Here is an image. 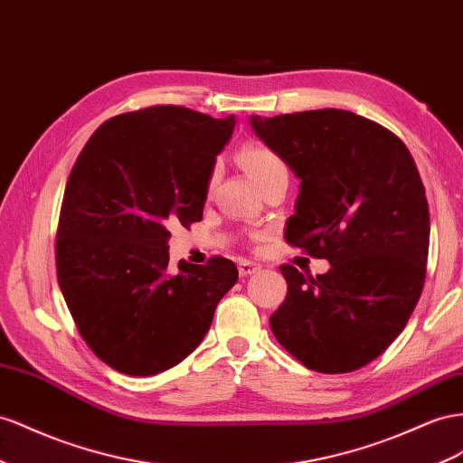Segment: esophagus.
Returning a JSON list of instances; mask_svg holds the SVG:
<instances>
[{
    "label": "esophagus",
    "instance_id": "34e87169",
    "mask_svg": "<svg viewBox=\"0 0 463 463\" xmlns=\"http://www.w3.org/2000/svg\"><path fill=\"white\" fill-rule=\"evenodd\" d=\"M259 267L251 260H240V274L241 277H249V274H255Z\"/></svg>",
    "mask_w": 463,
    "mask_h": 463
}]
</instances>
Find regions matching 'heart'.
<instances>
[{
	"instance_id": "heart-1",
	"label": "heart",
	"mask_w": 463,
	"mask_h": 463,
	"mask_svg": "<svg viewBox=\"0 0 463 463\" xmlns=\"http://www.w3.org/2000/svg\"><path fill=\"white\" fill-rule=\"evenodd\" d=\"M240 161L259 189L262 184H267L270 179L279 177V175L288 173L280 156L277 152H272V149L267 146H259V144L245 146L240 152ZM214 183H216V171L212 173L208 186H212Z\"/></svg>"
}]
</instances>
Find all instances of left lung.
I'll use <instances>...</instances> for the list:
<instances>
[{"instance_id": "8db88e82", "label": "left lung", "mask_w": 463, "mask_h": 463, "mask_svg": "<svg viewBox=\"0 0 463 463\" xmlns=\"http://www.w3.org/2000/svg\"><path fill=\"white\" fill-rule=\"evenodd\" d=\"M251 128L299 179L286 241L331 265L316 279L280 267L288 294L270 329L309 370L366 366L405 329L424 286L430 216L415 161L351 110L251 117Z\"/></svg>"}]
</instances>
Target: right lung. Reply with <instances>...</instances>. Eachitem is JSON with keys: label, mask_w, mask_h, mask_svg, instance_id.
<instances>
[{"label": "right lung", "mask_w": 463, "mask_h": 463, "mask_svg": "<svg viewBox=\"0 0 463 463\" xmlns=\"http://www.w3.org/2000/svg\"><path fill=\"white\" fill-rule=\"evenodd\" d=\"M233 127V117L157 105L109 118L81 149L61 201L56 272L80 335L110 368L154 376L177 366L237 282L223 257L167 269L169 228L203 220Z\"/></svg>", "instance_id": "obj_1"}]
</instances>
